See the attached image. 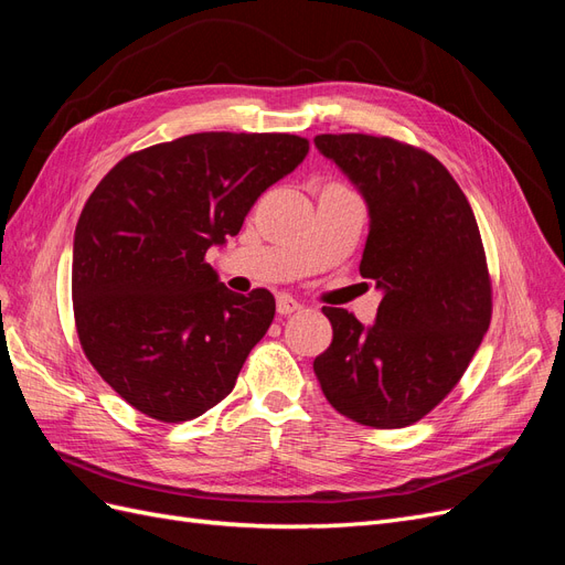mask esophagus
<instances>
[{
	"instance_id": "1",
	"label": "esophagus",
	"mask_w": 565,
	"mask_h": 565,
	"mask_svg": "<svg viewBox=\"0 0 565 565\" xmlns=\"http://www.w3.org/2000/svg\"><path fill=\"white\" fill-rule=\"evenodd\" d=\"M276 309H278V313H280V316H289V313L299 311V309H301V303H299L297 299L289 297V295H280V297H278V301H276Z\"/></svg>"
}]
</instances>
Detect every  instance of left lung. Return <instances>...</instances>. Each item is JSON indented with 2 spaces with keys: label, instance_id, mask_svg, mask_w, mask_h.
<instances>
[{
  "label": "left lung",
  "instance_id": "obj_1",
  "mask_svg": "<svg viewBox=\"0 0 565 565\" xmlns=\"http://www.w3.org/2000/svg\"><path fill=\"white\" fill-rule=\"evenodd\" d=\"M313 143L365 200L361 276L382 292L372 324L324 306L332 344L313 372L341 415L401 429L448 396L488 332L481 233L467 195L429 152L367 134H320Z\"/></svg>",
  "mask_w": 565,
  "mask_h": 565
}]
</instances>
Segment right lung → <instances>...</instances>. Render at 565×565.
<instances>
[{
  "label": "right lung",
  "mask_w": 565,
  "mask_h": 565,
  "mask_svg": "<svg viewBox=\"0 0 565 565\" xmlns=\"http://www.w3.org/2000/svg\"><path fill=\"white\" fill-rule=\"evenodd\" d=\"M306 152L292 134H191L131 152L89 195L73 243L79 344L139 413L179 424L233 391L276 299L231 292L204 254Z\"/></svg>",
  "instance_id": "1"
}]
</instances>
